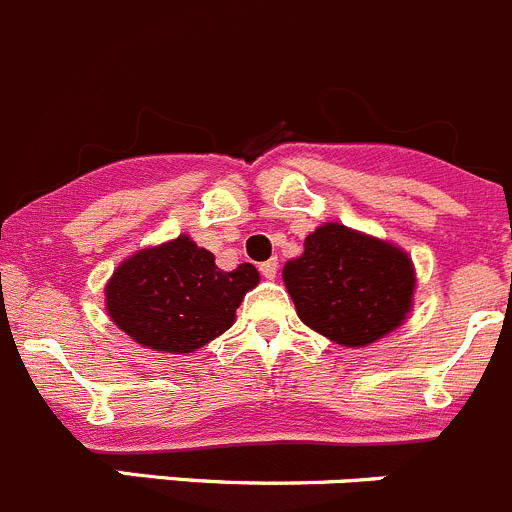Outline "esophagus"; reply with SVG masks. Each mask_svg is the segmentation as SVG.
<instances>
[{"instance_id": "1", "label": "esophagus", "mask_w": 512, "mask_h": 512, "mask_svg": "<svg viewBox=\"0 0 512 512\" xmlns=\"http://www.w3.org/2000/svg\"><path fill=\"white\" fill-rule=\"evenodd\" d=\"M259 271H261V276H264V279H276V274H279V261H276V259L264 261V264L259 266Z\"/></svg>"}]
</instances>
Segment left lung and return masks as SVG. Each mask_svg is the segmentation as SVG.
Returning <instances> with one entry per match:
<instances>
[{
	"label": "left lung",
	"mask_w": 512,
	"mask_h": 512,
	"mask_svg": "<svg viewBox=\"0 0 512 512\" xmlns=\"http://www.w3.org/2000/svg\"><path fill=\"white\" fill-rule=\"evenodd\" d=\"M284 284L306 326L344 347H364L402 324L415 269L397 246L326 223L284 266Z\"/></svg>",
	"instance_id": "left-lung-1"
}]
</instances>
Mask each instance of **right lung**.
Listing matches in <instances>:
<instances>
[{"mask_svg": "<svg viewBox=\"0 0 512 512\" xmlns=\"http://www.w3.org/2000/svg\"><path fill=\"white\" fill-rule=\"evenodd\" d=\"M253 264L221 271L213 253L188 236L130 256L105 289L107 311L125 334L155 352L188 354L231 329Z\"/></svg>", "mask_w": 512, "mask_h": 512, "instance_id": "1", "label": "right lung"}]
</instances>
